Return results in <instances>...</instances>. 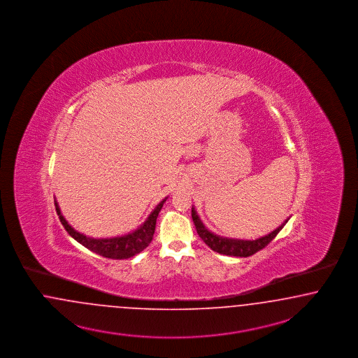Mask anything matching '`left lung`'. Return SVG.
<instances>
[{"mask_svg": "<svg viewBox=\"0 0 358 358\" xmlns=\"http://www.w3.org/2000/svg\"><path fill=\"white\" fill-rule=\"evenodd\" d=\"M192 218L193 222L196 224L197 233L201 239L208 245V246L223 255H230V257H241V258H246L250 255H254L255 252H258L262 248L267 246L272 239L278 235V233L284 227V224L288 222V220H285L278 229H275L270 234L260 236L258 239L254 241H247V239H234V238H226L221 235L214 234L211 233L209 229L202 223L197 211L194 209V206L192 208Z\"/></svg>", "mask_w": 358, "mask_h": 358, "instance_id": "left-lung-1", "label": "left lung"}]
</instances>
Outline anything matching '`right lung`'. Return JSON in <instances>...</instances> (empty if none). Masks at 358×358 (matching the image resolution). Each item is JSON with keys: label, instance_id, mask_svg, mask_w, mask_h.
Instances as JSON below:
<instances>
[{"label": "right lung", "instance_id": "obj_1", "mask_svg": "<svg viewBox=\"0 0 358 358\" xmlns=\"http://www.w3.org/2000/svg\"><path fill=\"white\" fill-rule=\"evenodd\" d=\"M166 198H164L160 203L150 211L148 218L140 227H137L135 231L122 235V236H112V238H91V236H87V235L76 231L74 227L63 217L57 199L54 201V203H55V210L59 215L63 227L66 229V231L69 234L74 238L76 242H79L80 245H83L88 250L94 251L95 254L101 255L104 258L128 259L136 254L141 252L152 242L155 229H156V221H157L159 213H160L164 202L166 201Z\"/></svg>", "mask_w": 358, "mask_h": 358}]
</instances>
